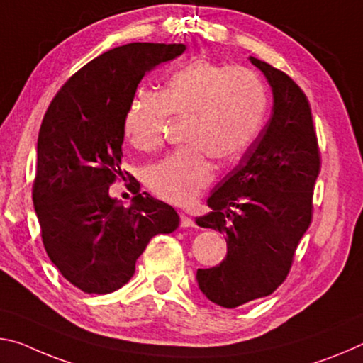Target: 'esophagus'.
I'll return each mask as SVG.
<instances>
[{
    "label": "esophagus",
    "instance_id": "esophagus-1",
    "mask_svg": "<svg viewBox=\"0 0 363 363\" xmlns=\"http://www.w3.org/2000/svg\"><path fill=\"white\" fill-rule=\"evenodd\" d=\"M180 227L182 228H196L193 218H189L186 213H180Z\"/></svg>",
    "mask_w": 363,
    "mask_h": 363
}]
</instances>
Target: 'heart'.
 <instances>
[{"instance_id": "heart-1", "label": "heart", "mask_w": 363, "mask_h": 363, "mask_svg": "<svg viewBox=\"0 0 363 363\" xmlns=\"http://www.w3.org/2000/svg\"><path fill=\"white\" fill-rule=\"evenodd\" d=\"M267 104V88L251 69L201 57L175 69L159 94H135L123 116V135L136 150L152 151L162 143L169 116H188L189 145L177 147L146 172L154 196L188 206L211 185V156L231 160L251 146L264 125Z\"/></svg>"}]
</instances>
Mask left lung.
Segmentation results:
<instances>
[{
	"label": "left lung",
	"mask_w": 363,
	"mask_h": 363,
	"mask_svg": "<svg viewBox=\"0 0 363 363\" xmlns=\"http://www.w3.org/2000/svg\"><path fill=\"white\" fill-rule=\"evenodd\" d=\"M249 59L272 86V117L207 199L212 212L196 218L199 227L227 236V257L196 275L207 299L227 308L270 296L286 280L312 222L313 186L322 167L304 91L281 70Z\"/></svg>",
	"instance_id": "left-lung-1"
}]
</instances>
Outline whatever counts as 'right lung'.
<instances>
[{
  "label": "right lung",
  "mask_w": 363,
  "mask_h": 363,
  "mask_svg": "<svg viewBox=\"0 0 363 363\" xmlns=\"http://www.w3.org/2000/svg\"><path fill=\"white\" fill-rule=\"evenodd\" d=\"M185 45L130 43L106 51L75 72L52 98L41 122L32 199L48 257L88 294L122 288L152 236L172 233L180 217L162 201L140 194L123 207L109 186L121 169L123 116L136 86Z\"/></svg>",
  "instance_id": "right-lung-1"
}]
</instances>
